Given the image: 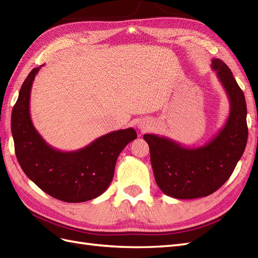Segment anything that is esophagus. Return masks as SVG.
I'll return each instance as SVG.
<instances>
[{"mask_svg":"<svg viewBox=\"0 0 258 258\" xmlns=\"http://www.w3.org/2000/svg\"><path fill=\"white\" fill-rule=\"evenodd\" d=\"M141 130L145 131V130H146V126H144V125H143V126H141Z\"/></svg>","mask_w":258,"mask_h":258,"instance_id":"34e87169","label":"esophagus"}]
</instances>
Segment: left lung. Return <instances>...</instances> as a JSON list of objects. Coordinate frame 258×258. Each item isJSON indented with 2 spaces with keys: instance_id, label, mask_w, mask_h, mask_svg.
Instances as JSON below:
<instances>
[{
  "instance_id": "left-lung-1",
  "label": "left lung",
  "mask_w": 258,
  "mask_h": 258,
  "mask_svg": "<svg viewBox=\"0 0 258 258\" xmlns=\"http://www.w3.org/2000/svg\"><path fill=\"white\" fill-rule=\"evenodd\" d=\"M211 69L226 90L230 113L224 126L201 147H185L168 137L145 134L157 185L177 200H193L213 194L228 181L247 143L246 102L232 72L219 58Z\"/></svg>"
}]
</instances>
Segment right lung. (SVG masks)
I'll return each instance as SVG.
<instances>
[{
    "mask_svg": "<svg viewBox=\"0 0 258 258\" xmlns=\"http://www.w3.org/2000/svg\"><path fill=\"white\" fill-rule=\"evenodd\" d=\"M42 65L32 70L19 90L12 112L15 154L25 174L50 196L66 203L87 202L107 190L118 155L137 137L134 128L111 132L82 149L51 147L35 128L29 101L32 82Z\"/></svg>",
    "mask_w": 258,
    "mask_h": 258,
    "instance_id": "add662e5",
    "label": "right lung"
}]
</instances>
